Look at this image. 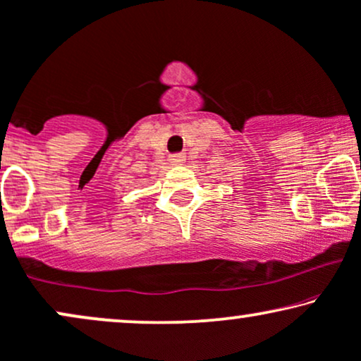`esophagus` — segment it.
<instances>
[{"instance_id":"1","label":"esophagus","mask_w":361,"mask_h":361,"mask_svg":"<svg viewBox=\"0 0 361 361\" xmlns=\"http://www.w3.org/2000/svg\"><path fill=\"white\" fill-rule=\"evenodd\" d=\"M185 161H186V157L183 153H181V154H171V157H170V163H171V165H175V166L183 165Z\"/></svg>"}]
</instances>
